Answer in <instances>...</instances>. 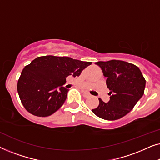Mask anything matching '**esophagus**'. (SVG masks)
I'll return each instance as SVG.
<instances>
[{"mask_svg": "<svg viewBox=\"0 0 160 160\" xmlns=\"http://www.w3.org/2000/svg\"><path fill=\"white\" fill-rule=\"evenodd\" d=\"M82 93L85 98H89L91 96L90 94H89V92H86V91H82Z\"/></svg>", "mask_w": 160, "mask_h": 160, "instance_id": "obj_1", "label": "esophagus"}]
</instances>
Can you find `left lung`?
Returning a JSON list of instances; mask_svg holds the SVG:
<instances>
[{"instance_id": "8db88e82", "label": "left lung", "mask_w": 160, "mask_h": 160, "mask_svg": "<svg viewBox=\"0 0 160 160\" xmlns=\"http://www.w3.org/2000/svg\"><path fill=\"white\" fill-rule=\"evenodd\" d=\"M95 64L107 77L111 97L108 102L99 98V105L92 111L101 119H119L128 114L143 95L145 78L138 67L124 61H100Z\"/></svg>"}]
</instances>
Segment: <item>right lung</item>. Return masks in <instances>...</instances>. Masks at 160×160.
<instances>
[{
	"label": "right lung",
	"instance_id": "obj_1",
	"mask_svg": "<svg viewBox=\"0 0 160 160\" xmlns=\"http://www.w3.org/2000/svg\"><path fill=\"white\" fill-rule=\"evenodd\" d=\"M91 62L68 57H38L26 65L17 83L23 106L37 117L52 115L64 103L68 89L62 87L66 77L79 76Z\"/></svg>",
	"mask_w": 160,
	"mask_h": 160
}]
</instances>
